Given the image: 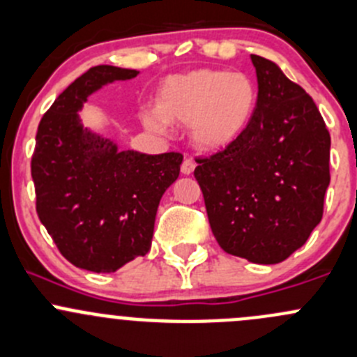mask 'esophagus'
<instances>
[{
    "label": "esophagus",
    "mask_w": 357,
    "mask_h": 357,
    "mask_svg": "<svg viewBox=\"0 0 357 357\" xmlns=\"http://www.w3.org/2000/svg\"><path fill=\"white\" fill-rule=\"evenodd\" d=\"M194 168H196V163H194L190 158H185V160L182 161V165H180V172H182L183 175H190L194 172Z\"/></svg>",
    "instance_id": "1"
}]
</instances>
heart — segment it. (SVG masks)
I'll use <instances>...</instances> for the list:
<instances>
[{
	"instance_id": "obj_1",
	"label": "heart",
	"mask_w": 357,
	"mask_h": 357,
	"mask_svg": "<svg viewBox=\"0 0 357 357\" xmlns=\"http://www.w3.org/2000/svg\"><path fill=\"white\" fill-rule=\"evenodd\" d=\"M257 105V88L248 76L218 69H199L165 83L158 109L144 114L154 132H167L168 121L189 125L199 149L231 146L248 126Z\"/></svg>"
}]
</instances>
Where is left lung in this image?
<instances>
[{
  "label": "left lung",
  "mask_w": 357,
  "mask_h": 357,
  "mask_svg": "<svg viewBox=\"0 0 357 357\" xmlns=\"http://www.w3.org/2000/svg\"><path fill=\"white\" fill-rule=\"evenodd\" d=\"M259 79L245 132L194 177L211 232L224 252L278 264L298 250L323 218L330 183V132L312 97L271 60L252 55Z\"/></svg>",
  "instance_id": "1"
}]
</instances>
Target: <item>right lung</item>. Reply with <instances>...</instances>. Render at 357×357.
I'll list each match as a JSON object with an SVG mask.
<instances>
[{
	"instance_id": "obj_1",
	"label": "right lung",
	"mask_w": 357,
	"mask_h": 357,
	"mask_svg": "<svg viewBox=\"0 0 357 357\" xmlns=\"http://www.w3.org/2000/svg\"><path fill=\"white\" fill-rule=\"evenodd\" d=\"M137 70L90 67L55 98L38 125L31 175L36 213L73 266L114 273L149 252L158 204L178 177L182 154L116 149L83 130L77 111L102 84Z\"/></svg>"
}]
</instances>
